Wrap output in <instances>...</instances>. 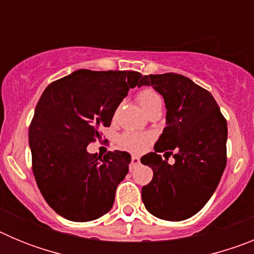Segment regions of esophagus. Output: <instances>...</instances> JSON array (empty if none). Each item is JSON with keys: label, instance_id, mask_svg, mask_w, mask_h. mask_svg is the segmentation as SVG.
Returning <instances> with one entry per match:
<instances>
[{"label": "esophagus", "instance_id": "1", "mask_svg": "<svg viewBox=\"0 0 254 254\" xmlns=\"http://www.w3.org/2000/svg\"><path fill=\"white\" fill-rule=\"evenodd\" d=\"M138 164H140V158H138L137 155H133L131 159V165H129V169H133L134 167H137Z\"/></svg>", "mask_w": 254, "mask_h": 254}]
</instances>
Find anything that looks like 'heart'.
Instances as JSON below:
<instances>
[{
	"mask_svg": "<svg viewBox=\"0 0 254 254\" xmlns=\"http://www.w3.org/2000/svg\"><path fill=\"white\" fill-rule=\"evenodd\" d=\"M137 102L145 113L161 105V99L159 94L155 90H152V89H149V87L138 91ZM149 141L150 137L147 134L136 133V132H126L125 134L121 136L120 145L123 149L128 150L131 152H140L142 151L143 147L146 146V143Z\"/></svg>",
	"mask_w": 254,
	"mask_h": 254,
	"instance_id": "heart-1",
	"label": "heart"
}]
</instances>
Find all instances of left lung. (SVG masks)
<instances>
[{"mask_svg": "<svg viewBox=\"0 0 254 254\" xmlns=\"http://www.w3.org/2000/svg\"><path fill=\"white\" fill-rule=\"evenodd\" d=\"M152 86L164 98L167 126L141 163L154 172L143 186L142 202L150 214L182 221L207 203L226 167L228 126L214 96L178 73L142 76L138 86ZM172 153L173 166L159 152Z\"/></svg>", "mask_w": 254, "mask_h": 254, "instance_id": "left-lung-1", "label": "left lung"}]
</instances>
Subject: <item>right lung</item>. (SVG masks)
I'll list each match as a JSON object with an SVG mask.
<instances>
[{"label":"right lung","instance_id":"1","mask_svg":"<svg viewBox=\"0 0 254 254\" xmlns=\"http://www.w3.org/2000/svg\"><path fill=\"white\" fill-rule=\"evenodd\" d=\"M134 71L77 69L46 87L29 128L33 173L40 193L62 217L85 223L111 210L116 190L128 173L131 155L89 154L129 89Z\"/></svg>","mask_w":254,"mask_h":254}]
</instances>
